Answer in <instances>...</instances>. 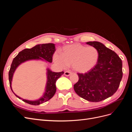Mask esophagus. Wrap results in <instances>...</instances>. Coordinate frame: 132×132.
I'll use <instances>...</instances> for the list:
<instances>
[{"mask_svg": "<svg viewBox=\"0 0 132 132\" xmlns=\"http://www.w3.org/2000/svg\"><path fill=\"white\" fill-rule=\"evenodd\" d=\"M71 73V71H65V72H64V75H65V76H69Z\"/></svg>", "mask_w": 132, "mask_h": 132, "instance_id": "34e87169", "label": "esophagus"}]
</instances>
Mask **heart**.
I'll return each mask as SVG.
<instances>
[{
	"label": "heart",
	"instance_id": "heart-1",
	"mask_svg": "<svg viewBox=\"0 0 132 132\" xmlns=\"http://www.w3.org/2000/svg\"><path fill=\"white\" fill-rule=\"evenodd\" d=\"M98 58L99 52L97 48L80 43L64 47L62 53L57 52L53 56L55 63L62 68L72 65L75 71L80 73H86L93 68Z\"/></svg>",
	"mask_w": 132,
	"mask_h": 132
}]
</instances>
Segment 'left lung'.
I'll use <instances>...</instances> for the list:
<instances>
[{
  "label": "left lung",
  "mask_w": 132,
  "mask_h": 132,
  "mask_svg": "<svg viewBox=\"0 0 132 132\" xmlns=\"http://www.w3.org/2000/svg\"><path fill=\"white\" fill-rule=\"evenodd\" d=\"M86 44L97 48L98 61L87 73H78L79 80L74 85V89L87 101L100 102L117 91L123 76L122 61L114 51L100 42H87Z\"/></svg>",
  "instance_id": "obj_1"
}]
</instances>
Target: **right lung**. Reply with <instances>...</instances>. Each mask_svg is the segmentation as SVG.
I'll list each match as a JSON object with an SVG mask.
<instances>
[{
  "mask_svg": "<svg viewBox=\"0 0 132 132\" xmlns=\"http://www.w3.org/2000/svg\"><path fill=\"white\" fill-rule=\"evenodd\" d=\"M55 51V45L53 43H46L37 45L31 48H26L20 52L12 62L10 69L9 71V80L11 91L14 95L23 101L32 105H38L48 101L52 97L56 91L55 82L57 79L64 74L62 72L55 73L52 71L49 68L47 69V80L45 92L42 96L35 101H30L23 99L16 95L12 90L11 81L16 69L21 63L30 60H45L50 63L52 62V57Z\"/></svg>",
  "mask_w": 132,
  "mask_h": 132,
  "instance_id": "obj_1",
  "label": "right lung"
}]
</instances>
